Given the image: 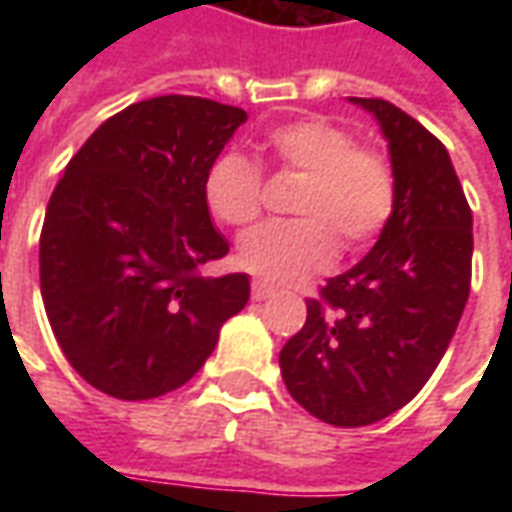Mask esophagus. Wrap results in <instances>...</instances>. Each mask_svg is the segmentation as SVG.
<instances>
[{"label":"esophagus","instance_id":"obj_1","mask_svg":"<svg viewBox=\"0 0 512 512\" xmlns=\"http://www.w3.org/2000/svg\"><path fill=\"white\" fill-rule=\"evenodd\" d=\"M274 296V285H268L266 279H252V299L263 301Z\"/></svg>","mask_w":512,"mask_h":512}]
</instances>
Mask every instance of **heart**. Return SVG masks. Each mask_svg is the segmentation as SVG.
I'll return each mask as SVG.
<instances>
[{"instance_id": "heart-1", "label": "heart", "mask_w": 512, "mask_h": 512, "mask_svg": "<svg viewBox=\"0 0 512 512\" xmlns=\"http://www.w3.org/2000/svg\"><path fill=\"white\" fill-rule=\"evenodd\" d=\"M260 147L277 167L304 172L290 222H271L238 241V260L266 279H296L329 266L345 238L348 249L370 244L395 211V175L378 150L356 145L343 126L299 117L263 134ZM263 172L238 150H222L202 175V200L213 219L246 227L263 211Z\"/></svg>"}]
</instances>
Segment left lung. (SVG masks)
Masks as SVG:
<instances>
[{
  "label": "left lung",
  "mask_w": 512,
  "mask_h": 512,
  "mask_svg": "<svg viewBox=\"0 0 512 512\" xmlns=\"http://www.w3.org/2000/svg\"><path fill=\"white\" fill-rule=\"evenodd\" d=\"M389 142L395 211L354 268L326 279L279 351L293 400L337 428L395 414L425 386L472 285V211L450 153L384 98H351Z\"/></svg>",
  "instance_id": "left-lung-1"
}]
</instances>
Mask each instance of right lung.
<instances>
[{
	"mask_svg": "<svg viewBox=\"0 0 512 512\" xmlns=\"http://www.w3.org/2000/svg\"><path fill=\"white\" fill-rule=\"evenodd\" d=\"M246 123L194 95L131 104L68 161L40 233V293L79 376L117 400L189 381L249 301V277H202L230 252L202 175Z\"/></svg>",
	"mask_w": 512,
	"mask_h": 512,
	"instance_id": "add662e5",
	"label": "right lung"
}]
</instances>
